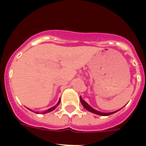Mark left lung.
I'll return each mask as SVG.
<instances>
[{
  "instance_id": "1",
  "label": "left lung",
  "mask_w": 146,
  "mask_h": 146,
  "mask_svg": "<svg viewBox=\"0 0 146 146\" xmlns=\"http://www.w3.org/2000/svg\"><path fill=\"white\" fill-rule=\"evenodd\" d=\"M80 102H81V104L82 106L84 107L85 110H87L89 112H91V113H95V114H97V115H100V116H110L111 114H113V113H116V112H118L119 110H116V111H114V112H111V113H102V112H100V111H98V110H95L94 108H92L91 106H89L87 102H86L82 98H81V96H80Z\"/></svg>"
}]
</instances>
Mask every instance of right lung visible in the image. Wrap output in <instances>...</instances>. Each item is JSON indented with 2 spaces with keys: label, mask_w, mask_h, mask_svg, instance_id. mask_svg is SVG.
Instances as JSON below:
<instances>
[{
  "label": "right lung",
  "mask_w": 146,
  "mask_h": 146,
  "mask_svg": "<svg viewBox=\"0 0 146 146\" xmlns=\"http://www.w3.org/2000/svg\"><path fill=\"white\" fill-rule=\"evenodd\" d=\"M59 103H60V99H59V101L58 102V103L56 105H55L54 106L50 108V109H48V110H45V111H44V112H42V113L44 114V113H50V112H51V111H53V110H54V109H56V107H57L58 106V104H59ZM35 113H36V112H35ZM38 113V112H37V113Z\"/></svg>",
  "instance_id": "1"
}]
</instances>
